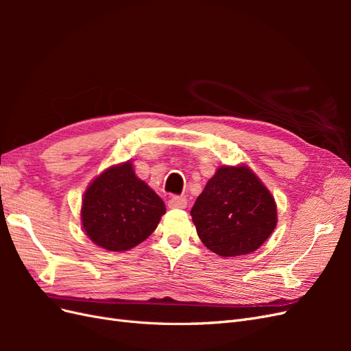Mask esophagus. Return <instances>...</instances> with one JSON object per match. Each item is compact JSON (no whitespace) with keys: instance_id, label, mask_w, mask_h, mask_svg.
<instances>
[{"instance_id":"obj_1","label":"esophagus","mask_w":351,"mask_h":351,"mask_svg":"<svg viewBox=\"0 0 351 351\" xmlns=\"http://www.w3.org/2000/svg\"><path fill=\"white\" fill-rule=\"evenodd\" d=\"M187 206V200L180 196H173L168 200V208L171 209H184Z\"/></svg>"}]
</instances>
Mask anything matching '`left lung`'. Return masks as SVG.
<instances>
[{"mask_svg":"<svg viewBox=\"0 0 351 351\" xmlns=\"http://www.w3.org/2000/svg\"><path fill=\"white\" fill-rule=\"evenodd\" d=\"M190 215L202 243L222 258L258 250L277 226L271 192L246 165L219 167Z\"/></svg>","mask_w":351,"mask_h":351,"instance_id":"1","label":"left lung"}]
</instances>
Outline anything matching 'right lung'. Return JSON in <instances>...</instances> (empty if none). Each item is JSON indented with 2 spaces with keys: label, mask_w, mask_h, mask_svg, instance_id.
I'll use <instances>...</instances> for the list:
<instances>
[{
  "label": "right lung",
  "mask_w": 351,
  "mask_h": 351,
  "mask_svg": "<svg viewBox=\"0 0 351 351\" xmlns=\"http://www.w3.org/2000/svg\"><path fill=\"white\" fill-rule=\"evenodd\" d=\"M164 214L162 199L137 178L127 161L105 169L89 184L80 217L84 232L95 244L124 252L149 237Z\"/></svg>",
  "instance_id": "add662e5"
}]
</instances>
